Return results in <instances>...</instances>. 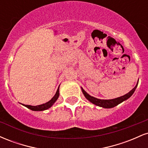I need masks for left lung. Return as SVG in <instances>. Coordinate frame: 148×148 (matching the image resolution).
Listing matches in <instances>:
<instances>
[{
    "instance_id": "obj_1",
    "label": "left lung",
    "mask_w": 148,
    "mask_h": 148,
    "mask_svg": "<svg viewBox=\"0 0 148 148\" xmlns=\"http://www.w3.org/2000/svg\"><path fill=\"white\" fill-rule=\"evenodd\" d=\"M137 86H138V83H137L136 86L135 87H134L133 89H132V90L130 92H128L127 94L125 95L120 97H118V98H115V99H107V100L106 99H97V98L93 97H92L90 95H88V93L86 92L82 88H81V90H82L83 93H84V96L86 97V99H87L88 100H89L90 102L97 105V106L103 107V108H113V107L117 106V105H118L119 103H122L123 101H125V100L129 99V98H130V97L133 95V93L134 92V91H135Z\"/></svg>"
}]
</instances>
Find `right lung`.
<instances>
[{
	"instance_id": "right-lung-1",
	"label": "right lung",
	"mask_w": 148,
	"mask_h": 148,
	"mask_svg": "<svg viewBox=\"0 0 148 148\" xmlns=\"http://www.w3.org/2000/svg\"><path fill=\"white\" fill-rule=\"evenodd\" d=\"M59 97V88H58L56 93L55 95L53 96V97L52 98L50 101H49L48 102L43 103V104L38 105V106H30V105H25L24 106L27 108H28L29 109L32 110V111H44V110H47L48 108H50L51 106L55 103V101H56Z\"/></svg>"
}]
</instances>
